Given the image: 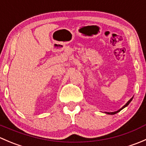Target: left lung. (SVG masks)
I'll return each mask as SVG.
<instances>
[{"label":"left lung","instance_id":"8db88e82","mask_svg":"<svg viewBox=\"0 0 146 146\" xmlns=\"http://www.w3.org/2000/svg\"><path fill=\"white\" fill-rule=\"evenodd\" d=\"M132 100H133V98H131V99L129 100L127 102V103H126V104H125V105L123 106V107H122L120 109V110H119L118 111H114V112H105V113H106V114H111H111H117V113H118L119 111H120L121 110H123V108H125V107H127V106L129 105V103H130L131 102Z\"/></svg>","mask_w":146,"mask_h":146}]
</instances>
